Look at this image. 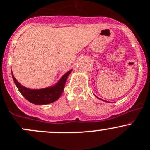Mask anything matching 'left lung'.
<instances>
[{
    "label": "left lung",
    "instance_id": "left-lung-1",
    "mask_svg": "<svg viewBox=\"0 0 150 150\" xmlns=\"http://www.w3.org/2000/svg\"><path fill=\"white\" fill-rule=\"evenodd\" d=\"M96 97H97V96H96Z\"/></svg>",
    "mask_w": 150,
    "mask_h": 150
}]
</instances>
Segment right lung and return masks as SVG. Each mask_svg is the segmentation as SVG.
<instances>
[{"label": "right lung", "instance_id": "right-lung-1", "mask_svg": "<svg viewBox=\"0 0 150 150\" xmlns=\"http://www.w3.org/2000/svg\"><path fill=\"white\" fill-rule=\"evenodd\" d=\"M72 70V69H71L64 74L56 85L42 89H30L24 87L16 81L13 74L12 77L18 90L27 100L33 104L42 105V104L52 103L59 99L64 89L67 78L71 73Z\"/></svg>", "mask_w": 150, "mask_h": 150}]
</instances>
